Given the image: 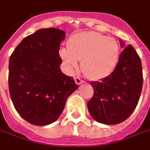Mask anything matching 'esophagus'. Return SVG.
Listing matches in <instances>:
<instances>
[{"mask_svg": "<svg viewBox=\"0 0 150 150\" xmlns=\"http://www.w3.org/2000/svg\"><path fill=\"white\" fill-rule=\"evenodd\" d=\"M75 83H76L77 85H79H79L83 84V83H84V82H83V80H82L81 79H79V77H76V78H75Z\"/></svg>", "mask_w": 150, "mask_h": 150, "instance_id": "esophagus-1", "label": "esophagus"}]
</instances>
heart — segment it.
Here are the masks:
<instances>
[{
  "label": "heart",
  "mask_w": 150,
  "mask_h": 150,
  "mask_svg": "<svg viewBox=\"0 0 150 150\" xmlns=\"http://www.w3.org/2000/svg\"><path fill=\"white\" fill-rule=\"evenodd\" d=\"M67 50L59 54L70 73L78 69L81 61L83 75L91 80H100L112 74L119 60V46L112 38L96 32H83L70 37Z\"/></svg>",
  "instance_id": "b5f03b06"
}]
</instances>
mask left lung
<instances>
[{
    "mask_svg": "<svg viewBox=\"0 0 150 150\" xmlns=\"http://www.w3.org/2000/svg\"><path fill=\"white\" fill-rule=\"evenodd\" d=\"M121 47L125 43L120 42ZM94 95L88 103L91 117L104 125L123 122L137 105L143 84L142 61L131 45L124 48L116 68L100 82H91Z\"/></svg>",
    "mask_w": 150,
    "mask_h": 150,
    "instance_id": "obj_1",
    "label": "left lung"
}]
</instances>
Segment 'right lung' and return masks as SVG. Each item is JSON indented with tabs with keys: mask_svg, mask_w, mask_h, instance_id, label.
I'll return each instance as SVG.
<instances>
[{
	"mask_svg": "<svg viewBox=\"0 0 150 150\" xmlns=\"http://www.w3.org/2000/svg\"><path fill=\"white\" fill-rule=\"evenodd\" d=\"M64 31L41 29L19 43L8 62V89L15 109L34 125H47L61 115L79 88L60 69L59 51Z\"/></svg>",
	"mask_w": 150,
	"mask_h": 150,
	"instance_id": "right-lung-1",
	"label": "right lung"
}]
</instances>
